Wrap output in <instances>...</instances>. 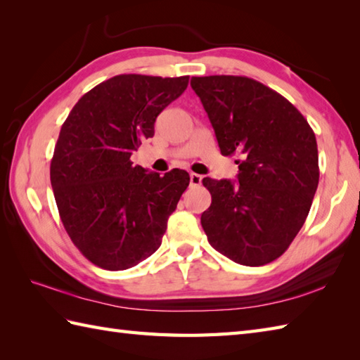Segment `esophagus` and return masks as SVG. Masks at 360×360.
<instances>
[{
	"instance_id": "34e87169",
	"label": "esophagus",
	"mask_w": 360,
	"mask_h": 360,
	"mask_svg": "<svg viewBox=\"0 0 360 360\" xmlns=\"http://www.w3.org/2000/svg\"><path fill=\"white\" fill-rule=\"evenodd\" d=\"M202 181V176L196 174V173H190V186L195 187V186H200Z\"/></svg>"
}]
</instances>
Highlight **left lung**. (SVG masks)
I'll use <instances>...</instances> for the list:
<instances>
[{
	"label": "left lung",
	"mask_w": 360,
	"mask_h": 360,
	"mask_svg": "<svg viewBox=\"0 0 360 360\" xmlns=\"http://www.w3.org/2000/svg\"><path fill=\"white\" fill-rule=\"evenodd\" d=\"M223 156H240L238 181L204 178L212 195L201 224L213 249L244 266L283 255L307 219L319 186L316 134L295 106L241 75L190 82Z\"/></svg>",
	"instance_id": "1"
}]
</instances>
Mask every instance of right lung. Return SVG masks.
Listing matches in <instances>:
<instances>
[{
	"label": "right lung",
	"mask_w": 360,
	"mask_h": 360,
	"mask_svg": "<svg viewBox=\"0 0 360 360\" xmlns=\"http://www.w3.org/2000/svg\"><path fill=\"white\" fill-rule=\"evenodd\" d=\"M187 85L188 75H116L88 91L60 129L51 160L60 218L75 248L102 269L124 271L155 254L188 187L186 170L159 176L129 159Z\"/></svg>",
	"instance_id": "1"
}]
</instances>
